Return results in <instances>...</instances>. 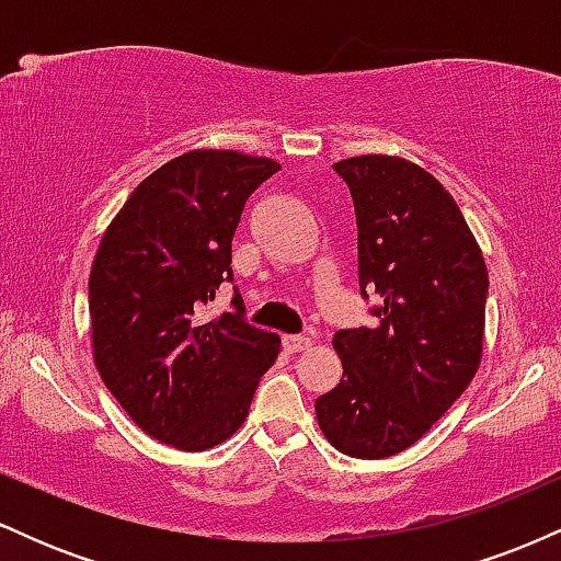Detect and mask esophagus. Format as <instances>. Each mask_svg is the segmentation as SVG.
Wrapping results in <instances>:
<instances>
[{
  "label": "esophagus",
  "instance_id": "esophagus-1",
  "mask_svg": "<svg viewBox=\"0 0 561 561\" xmlns=\"http://www.w3.org/2000/svg\"><path fill=\"white\" fill-rule=\"evenodd\" d=\"M311 345H313V340L308 337V334H285V337H282V347H285L287 353L308 351Z\"/></svg>",
  "mask_w": 561,
  "mask_h": 561
}]
</instances>
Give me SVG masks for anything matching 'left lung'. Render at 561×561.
Segmentation results:
<instances>
[{
	"label": "left lung",
	"mask_w": 561,
	"mask_h": 561,
	"mask_svg": "<svg viewBox=\"0 0 561 561\" xmlns=\"http://www.w3.org/2000/svg\"><path fill=\"white\" fill-rule=\"evenodd\" d=\"M356 205L362 295L375 327L334 332L337 388L317 398L321 433L356 459L414 446L467 390L482 358L488 268L433 173L392 156L332 165Z\"/></svg>",
	"instance_id": "8db88e82"
}]
</instances>
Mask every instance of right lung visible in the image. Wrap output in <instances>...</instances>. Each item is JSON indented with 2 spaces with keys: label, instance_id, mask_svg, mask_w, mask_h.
<instances>
[{
  "label": "right lung",
  "instance_id": "obj_1",
  "mask_svg": "<svg viewBox=\"0 0 561 561\" xmlns=\"http://www.w3.org/2000/svg\"><path fill=\"white\" fill-rule=\"evenodd\" d=\"M282 165L234 150H192L141 182L113 218L89 274L92 351L134 422L179 450H208L242 427L279 334L244 302L205 321L231 282V237L248 197Z\"/></svg>",
  "mask_w": 561,
  "mask_h": 561
}]
</instances>
